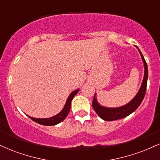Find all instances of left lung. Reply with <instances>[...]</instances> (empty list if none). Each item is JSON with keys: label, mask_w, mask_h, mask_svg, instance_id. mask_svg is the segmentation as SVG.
<instances>
[{"label": "left lung", "mask_w": 160, "mask_h": 160, "mask_svg": "<svg viewBox=\"0 0 160 160\" xmlns=\"http://www.w3.org/2000/svg\"><path fill=\"white\" fill-rule=\"evenodd\" d=\"M135 47L138 49L139 53H140L141 56V59H142L143 63H144V78H143L142 82H141L140 89H139L136 95L128 103L117 108H108L98 103V100H97L96 94L95 93L94 98H93L92 101V107L94 111L98 115V117L102 118V120L105 121H113L116 120H120V119L127 117V116L131 114L132 113H133L139 107V105H140L141 102H142L143 99L144 98L148 78V65H147L146 61H145L144 56H143L140 49L136 46H135Z\"/></svg>", "instance_id": "left-lung-1"}]
</instances>
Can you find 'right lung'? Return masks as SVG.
I'll return each mask as SVG.
<instances>
[{
	"mask_svg": "<svg viewBox=\"0 0 160 160\" xmlns=\"http://www.w3.org/2000/svg\"><path fill=\"white\" fill-rule=\"evenodd\" d=\"M80 89H78L76 90L73 91L71 94L69 95V96L68 97L67 101H66L65 106L62 108V110L59 112L58 113H57L56 115L53 116L52 117H49V118H34V117H32L30 116H28L30 119H32L33 121L38 122L40 125H43V126H55V125L58 124L59 122H61L66 118L68 114L70 109H71V101L74 98V97L78 94V92Z\"/></svg>",
	"mask_w": 160,
	"mask_h": 160,
	"instance_id": "add662e5",
	"label": "right lung"
}]
</instances>
